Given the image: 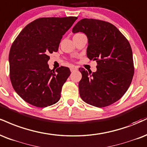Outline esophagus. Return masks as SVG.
Returning <instances> with one entry per match:
<instances>
[{"mask_svg": "<svg viewBox=\"0 0 147 147\" xmlns=\"http://www.w3.org/2000/svg\"><path fill=\"white\" fill-rule=\"evenodd\" d=\"M77 67H75V66H72V67H71V68H70V71L71 72H74V71H75V70H77Z\"/></svg>", "mask_w": 147, "mask_h": 147, "instance_id": "1", "label": "esophagus"}]
</instances>
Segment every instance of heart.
<instances>
[{"mask_svg":"<svg viewBox=\"0 0 147 147\" xmlns=\"http://www.w3.org/2000/svg\"><path fill=\"white\" fill-rule=\"evenodd\" d=\"M79 34H81V33H78V34H76L75 35H79Z\"/></svg>","mask_w":147,"mask_h":147,"instance_id":"heart-1","label":"heart"}]
</instances>
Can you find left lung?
I'll return each mask as SVG.
<instances>
[{
	"instance_id": "8db88e82",
	"label": "left lung",
	"mask_w": 147,
	"mask_h": 147,
	"mask_svg": "<svg viewBox=\"0 0 147 147\" xmlns=\"http://www.w3.org/2000/svg\"><path fill=\"white\" fill-rule=\"evenodd\" d=\"M82 32L88 40L87 57L96 60V72L79 70V94L84 102L97 107L112 105L126 92L134 74L129 42L111 23L96 19L79 21L72 33Z\"/></svg>"
}]
</instances>
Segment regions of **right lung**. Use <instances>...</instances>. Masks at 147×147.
<instances>
[{
  "label": "right lung",
  "instance_id": "1",
  "mask_svg": "<svg viewBox=\"0 0 147 147\" xmlns=\"http://www.w3.org/2000/svg\"><path fill=\"white\" fill-rule=\"evenodd\" d=\"M77 17L41 18L27 24L14 40L9 55L10 79L24 101L45 107L60 99L68 67L49 68V55L58 51L62 36Z\"/></svg>",
  "mask_w": 147,
  "mask_h": 147
}]
</instances>
